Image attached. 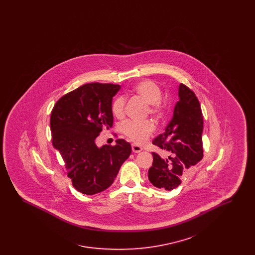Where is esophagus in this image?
I'll return each instance as SVG.
<instances>
[{
	"label": "esophagus",
	"instance_id": "obj_1",
	"mask_svg": "<svg viewBox=\"0 0 255 255\" xmlns=\"http://www.w3.org/2000/svg\"><path fill=\"white\" fill-rule=\"evenodd\" d=\"M132 151L133 153H139L142 151V148L140 146L136 145V144H132Z\"/></svg>",
	"mask_w": 255,
	"mask_h": 255
}]
</instances>
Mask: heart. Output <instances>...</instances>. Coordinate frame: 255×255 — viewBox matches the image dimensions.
Returning a JSON list of instances; mask_svg holds the SVG:
<instances>
[{
    "label": "heart",
    "instance_id": "heart-1",
    "mask_svg": "<svg viewBox=\"0 0 255 255\" xmlns=\"http://www.w3.org/2000/svg\"><path fill=\"white\" fill-rule=\"evenodd\" d=\"M133 92L149 104V113L154 117H160L164 111L161 100V90L157 83L151 80H141L133 86ZM126 99L122 96L116 97L112 103V112L115 117L121 119L125 112ZM122 133L134 143L142 144L154 132L151 122H136L126 121L121 125Z\"/></svg>",
    "mask_w": 255,
    "mask_h": 255
}]
</instances>
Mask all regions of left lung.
<instances>
[{
    "label": "left lung",
    "mask_w": 255,
    "mask_h": 255,
    "mask_svg": "<svg viewBox=\"0 0 255 255\" xmlns=\"http://www.w3.org/2000/svg\"><path fill=\"white\" fill-rule=\"evenodd\" d=\"M203 129L200 102L194 92L181 83L173 118L164 133L153 140L154 145L168 153L167 158L152 153L153 164L148 170V179L154 186L170 191L182 183V174L203 158Z\"/></svg>",
    "instance_id": "left-lung-1"
}]
</instances>
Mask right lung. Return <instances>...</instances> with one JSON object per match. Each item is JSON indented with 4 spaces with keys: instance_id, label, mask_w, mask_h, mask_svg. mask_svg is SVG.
Masks as SVG:
<instances>
[{
    "instance_id": "obj_1",
    "label": "right lung",
    "mask_w": 255,
    "mask_h": 255,
    "mask_svg": "<svg viewBox=\"0 0 255 255\" xmlns=\"http://www.w3.org/2000/svg\"><path fill=\"white\" fill-rule=\"evenodd\" d=\"M121 85L88 83L55 103L50 115L52 145L59 151L73 187L86 195L104 191L114 182L132 148L124 139L97 147L96 138L113 126L112 100Z\"/></svg>"
}]
</instances>
